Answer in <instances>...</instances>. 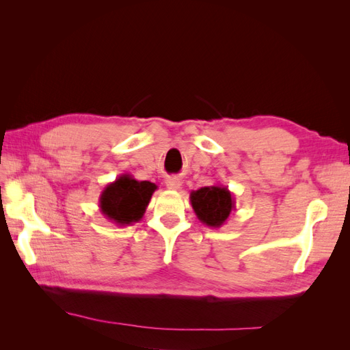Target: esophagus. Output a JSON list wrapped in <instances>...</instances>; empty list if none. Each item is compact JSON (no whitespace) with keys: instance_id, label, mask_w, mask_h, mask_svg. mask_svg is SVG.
Wrapping results in <instances>:
<instances>
[{"instance_id":"34e87169","label":"esophagus","mask_w":350,"mask_h":350,"mask_svg":"<svg viewBox=\"0 0 350 350\" xmlns=\"http://www.w3.org/2000/svg\"><path fill=\"white\" fill-rule=\"evenodd\" d=\"M165 184H166L167 189H179L181 188V179H179L178 176H169Z\"/></svg>"}]
</instances>
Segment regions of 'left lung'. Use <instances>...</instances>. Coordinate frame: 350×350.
Listing matches in <instances>:
<instances>
[{
    "instance_id": "obj_1",
    "label": "left lung",
    "mask_w": 350,
    "mask_h": 350,
    "mask_svg": "<svg viewBox=\"0 0 350 350\" xmlns=\"http://www.w3.org/2000/svg\"><path fill=\"white\" fill-rule=\"evenodd\" d=\"M194 213L201 224L208 228H220L226 224L235 210V198L224 185L203 187L189 194Z\"/></svg>"
}]
</instances>
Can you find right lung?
I'll list each match as a JSON object with an SVG mask.
<instances>
[{"label": "right lung", "mask_w": 350, "mask_h": 350, "mask_svg": "<svg viewBox=\"0 0 350 350\" xmlns=\"http://www.w3.org/2000/svg\"><path fill=\"white\" fill-rule=\"evenodd\" d=\"M156 188L153 183L137 181L130 174H122L103 188L100 213L118 226L133 225L143 217Z\"/></svg>", "instance_id": "obj_1"}]
</instances>
